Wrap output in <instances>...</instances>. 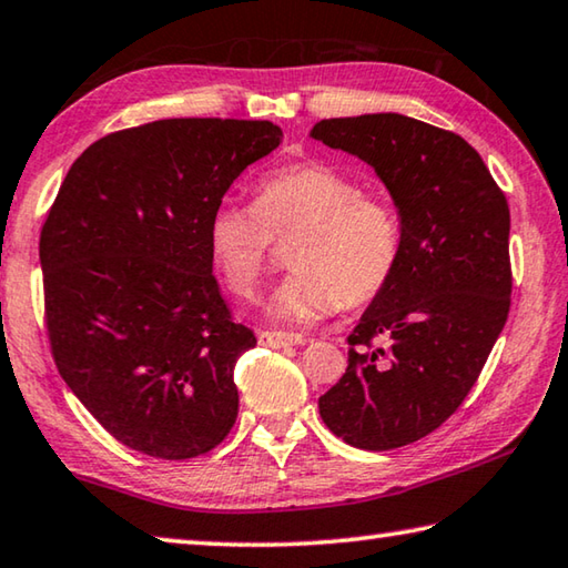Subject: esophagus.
<instances>
[{
	"mask_svg": "<svg viewBox=\"0 0 568 568\" xmlns=\"http://www.w3.org/2000/svg\"><path fill=\"white\" fill-rule=\"evenodd\" d=\"M306 342V337L304 334H290V332H258V345H264V347H274V349H278V347H300V345H304Z\"/></svg>",
	"mask_w": 568,
	"mask_h": 568,
	"instance_id": "esophagus-1",
	"label": "esophagus"
}]
</instances>
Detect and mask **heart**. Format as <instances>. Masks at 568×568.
Masks as SVG:
<instances>
[{
    "label": "heart",
    "instance_id": "obj_1",
    "mask_svg": "<svg viewBox=\"0 0 568 568\" xmlns=\"http://www.w3.org/2000/svg\"><path fill=\"white\" fill-rule=\"evenodd\" d=\"M276 239L296 236L294 272L266 304L268 317L314 322L342 304L359 306L387 290L403 256V219L383 193L334 163L306 161L268 171L254 206L223 201L206 229L209 258L226 290L254 296Z\"/></svg>",
    "mask_w": 568,
    "mask_h": 568
}]
</instances>
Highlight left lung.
<instances>
[{"label": "left lung", "instance_id": "1", "mask_svg": "<svg viewBox=\"0 0 568 568\" xmlns=\"http://www.w3.org/2000/svg\"><path fill=\"white\" fill-rule=\"evenodd\" d=\"M310 135L365 161L403 219L397 272L349 334L320 415L355 448H403L458 410L508 320V203L476 148L423 120L332 118Z\"/></svg>", "mask_w": 568, "mask_h": 568}]
</instances>
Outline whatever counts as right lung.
Returning <instances> with one entry per match:
<instances>
[{"label": "right lung", "instance_id": "right-lung-1", "mask_svg": "<svg viewBox=\"0 0 568 568\" xmlns=\"http://www.w3.org/2000/svg\"><path fill=\"white\" fill-rule=\"evenodd\" d=\"M278 143L268 120H155L100 138L64 175L40 236L54 365L128 448L196 458L236 423L234 365L256 337L231 320L206 229Z\"/></svg>", "mask_w": 568, "mask_h": 568}]
</instances>
